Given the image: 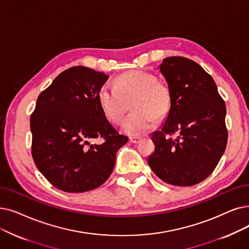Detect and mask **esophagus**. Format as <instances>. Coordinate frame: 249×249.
Wrapping results in <instances>:
<instances>
[{
	"label": "esophagus",
	"mask_w": 249,
	"mask_h": 249,
	"mask_svg": "<svg viewBox=\"0 0 249 249\" xmlns=\"http://www.w3.org/2000/svg\"><path fill=\"white\" fill-rule=\"evenodd\" d=\"M140 139H142L140 137H130L129 138V142H130L131 143H137Z\"/></svg>",
	"instance_id": "1"
}]
</instances>
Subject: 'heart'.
Listing matches in <instances>:
<instances>
[{
    "instance_id": "obj_1",
    "label": "heart",
    "mask_w": 249,
    "mask_h": 249,
    "mask_svg": "<svg viewBox=\"0 0 249 249\" xmlns=\"http://www.w3.org/2000/svg\"><path fill=\"white\" fill-rule=\"evenodd\" d=\"M101 109L110 122L120 123L127 103L133 111L122 124V131L128 135H142L153 128L159 120L168 116L172 105L169 86L157 80L154 73L142 70L125 72L116 78V86L102 85L98 91Z\"/></svg>"
}]
</instances>
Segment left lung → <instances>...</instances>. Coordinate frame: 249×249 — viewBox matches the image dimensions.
I'll list each match as a JSON object with an SVG mask.
<instances>
[{
    "label": "left lung",
    "mask_w": 249,
    "mask_h": 249,
    "mask_svg": "<svg viewBox=\"0 0 249 249\" xmlns=\"http://www.w3.org/2000/svg\"><path fill=\"white\" fill-rule=\"evenodd\" d=\"M160 69L172 105L163 128L151 136L156 148L147 163L168 184L196 185L212 174L226 149V105L213 77L196 62L169 57ZM176 132L177 138L169 137Z\"/></svg>",
    "instance_id": "obj_1"
}]
</instances>
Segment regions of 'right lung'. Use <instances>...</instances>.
Listing matches in <instances>:
<instances>
[{
  "label": "right lung",
  "mask_w": 249,
  "mask_h": 249,
  "mask_svg": "<svg viewBox=\"0 0 249 249\" xmlns=\"http://www.w3.org/2000/svg\"><path fill=\"white\" fill-rule=\"evenodd\" d=\"M109 76L74 66L42 90L30 116L31 155L56 188L78 193L101 186L110 177L116 153L128 137L117 132L104 115L98 91ZM102 138L101 145L90 140Z\"/></svg>",
  "instance_id": "obj_1"
}]
</instances>
